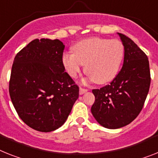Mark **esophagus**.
I'll list each match as a JSON object with an SVG mask.
<instances>
[{"instance_id":"obj_1","label":"esophagus","mask_w":158,"mask_h":158,"mask_svg":"<svg viewBox=\"0 0 158 158\" xmlns=\"http://www.w3.org/2000/svg\"><path fill=\"white\" fill-rule=\"evenodd\" d=\"M87 91V89H84V88L80 87V88H79V95H83V94L86 93Z\"/></svg>"}]
</instances>
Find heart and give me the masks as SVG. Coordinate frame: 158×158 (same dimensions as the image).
I'll return each mask as SVG.
<instances>
[{
    "label": "heart",
    "instance_id": "1",
    "mask_svg": "<svg viewBox=\"0 0 158 158\" xmlns=\"http://www.w3.org/2000/svg\"><path fill=\"white\" fill-rule=\"evenodd\" d=\"M74 53L65 52L62 63L71 78H77L83 65L84 71L98 84L112 81L124 58V45L116 39L90 38L73 45Z\"/></svg>",
    "mask_w": 158,
    "mask_h": 158
}]
</instances>
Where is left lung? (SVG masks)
I'll return each mask as SVG.
<instances>
[{
	"instance_id": "1",
	"label": "left lung",
	"mask_w": 158,
	"mask_h": 158,
	"mask_svg": "<svg viewBox=\"0 0 158 158\" xmlns=\"http://www.w3.org/2000/svg\"><path fill=\"white\" fill-rule=\"evenodd\" d=\"M124 45V63L109 85L92 90L95 98L91 113L101 126L116 129L130 124L138 116L150 86L147 55L130 38L119 34Z\"/></svg>"
}]
</instances>
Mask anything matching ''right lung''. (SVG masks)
Masks as SVG:
<instances>
[{
	"label": "right lung",
	"instance_id": "obj_1",
	"mask_svg": "<svg viewBox=\"0 0 158 158\" xmlns=\"http://www.w3.org/2000/svg\"><path fill=\"white\" fill-rule=\"evenodd\" d=\"M64 48L59 39H34L14 60L9 95L19 117L34 130L60 128L79 98V87L62 63Z\"/></svg>",
	"mask_w": 158,
	"mask_h": 158
}]
</instances>
